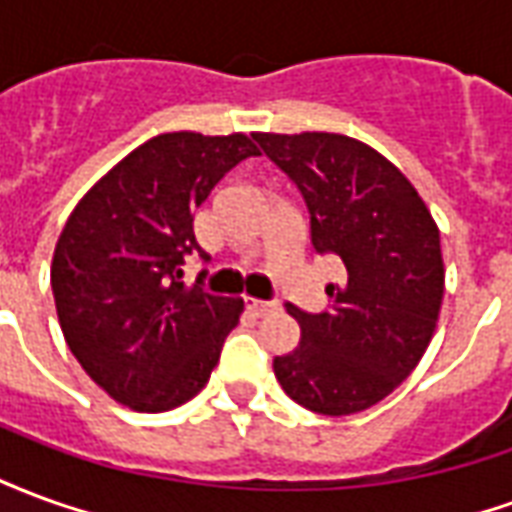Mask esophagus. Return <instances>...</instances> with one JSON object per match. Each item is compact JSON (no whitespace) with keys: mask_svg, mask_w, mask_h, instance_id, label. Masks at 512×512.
<instances>
[{"mask_svg":"<svg viewBox=\"0 0 512 512\" xmlns=\"http://www.w3.org/2000/svg\"><path fill=\"white\" fill-rule=\"evenodd\" d=\"M277 307L274 301H260V299H246V310L252 312V315H266Z\"/></svg>","mask_w":512,"mask_h":512,"instance_id":"esophagus-1","label":"esophagus"}]
</instances>
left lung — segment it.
I'll use <instances>...</instances> for the list:
<instances>
[{"label": "left lung", "mask_w": 512, "mask_h": 512, "mask_svg": "<svg viewBox=\"0 0 512 512\" xmlns=\"http://www.w3.org/2000/svg\"><path fill=\"white\" fill-rule=\"evenodd\" d=\"M299 186L312 246L337 255L345 279L329 285V310L299 321V345L274 359L290 400L326 417L376 406L428 351L444 299L439 227L400 169L354 136L255 134Z\"/></svg>", "instance_id": "obj_1"}]
</instances>
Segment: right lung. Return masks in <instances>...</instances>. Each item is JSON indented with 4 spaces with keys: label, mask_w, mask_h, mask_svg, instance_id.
I'll return each mask as SVG.
<instances>
[{
    "label": "right lung",
    "mask_w": 512,
    "mask_h": 512,
    "mask_svg": "<svg viewBox=\"0 0 512 512\" xmlns=\"http://www.w3.org/2000/svg\"><path fill=\"white\" fill-rule=\"evenodd\" d=\"M246 134L172 131L147 139L84 194L62 227L51 290L65 343L106 395L169 411L208 384L244 299L183 282L200 252L191 216L244 158Z\"/></svg>",
    "instance_id": "obj_1"
}]
</instances>
